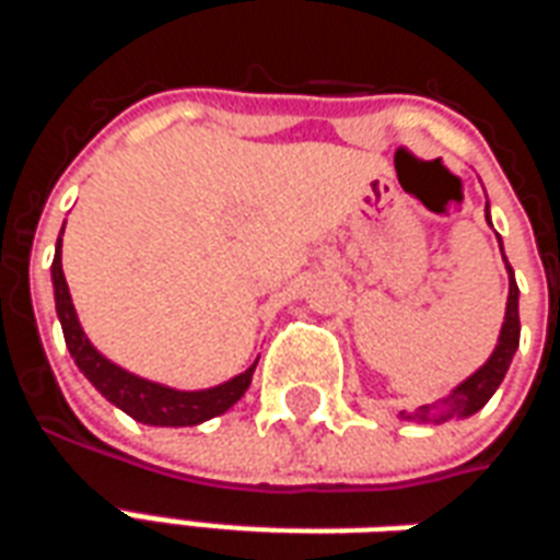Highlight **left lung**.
I'll use <instances>...</instances> for the list:
<instances>
[{
  "mask_svg": "<svg viewBox=\"0 0 560 560\" xmlns=\"http://www.w3.org/2000/svg\"><path fill=\"white\" fill-rule=\"evenodd\" d=\"M489 219V215H486ZM501 257H504V245H501ZM506 264V257H504ZM506 272H510V296H506V315L504 327H501V336H498V345H494L492 357L468 377L462 381L446 399H441L438 405H422L413 413L401 411V420H417V422H446L453 417H470L477 413L492 399L494 389L501 387L506 369L513 363V353L518 348V288L516 279H513V269L506 264Z\"/></svg>",
  "mask_w": 560,
  "mask_h": 560,
  "instance_id": "obj_1",
  "label": "left lung"
}]
</instances>
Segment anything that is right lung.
Here are the masks:
<instances>
[{"instance_id":"obj_1","label":"right lung","mask_w":560,"mask_h":560,"mask_svg":"<svg viewBox=\"0 0 560 560\" xmlns=\"http://www.w3.org/2000/svg\"><path fill=\"white\" fill-rule=\"evenodd\" d=\"M50 276H54L56 315H59V324H62L68 351L74 357L80 372L90 377L92 387L98 389L107 401H114L119 411H126L128 417H135L143 425H173L176 429V425H197V422L212 420V417H219V413H224L243 399L257 363L248 365L243 375L231 377L219 387L185 393V389H171L164 384H152L147 377L131 375V372L119 369V365L95 351L83 327H80L71 293H68L66 272H62V233H59V243H56Z\"/></svg>"}]
</instances>
